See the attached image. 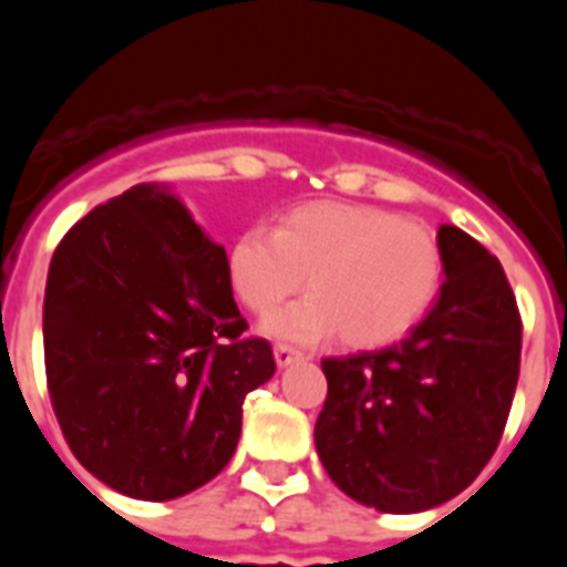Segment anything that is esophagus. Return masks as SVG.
I'll use <instances>...</instances> for the list:
<instances>
[{
    "label": "esophagus",
    "mask_w": 567,
    "mask_h": 567,
    "mask_svg": "<svg viewBox=\"0 0 567 567\" xmlns=\"http://www.w3.org/2000/svg\"><path fill=\"white\" fill-rule=\"evenodd\" d=\"M295 360H303V352H298L295 346H287V343L275 346V363H278L280 369H287V365H292Z\"/></svg>",
    "instance_id": "1"
}]
</instances>
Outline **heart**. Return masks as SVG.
<instances>
[{"mask_svg":"<svg viewBox=\"0 0 567 567\" xmlns=\"http://www.w3.org/2000/svg\"><path fill=\"white\" fill-rule=\"evenodd\" d=\"M227 275L249 312L269 315L303 287V300L267 320L272 338L385 346L417 327L437 300L445 260L432 229L365 204L289 209L275 233L249 227L229 244Z\"/></svg>","mask_w":567,"mask_h":567,"instance_id":"obj_1","label":"heart"}]
</instances>
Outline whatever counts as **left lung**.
<instances>
[{
  "label": "left lung",
  "instance_id": "obj_1",
  "mask_svg": "<svg viewBox=\"0 0 567 567\" xmlns=\"http://www.w3.org/2000/svg\"><path fill=\"white\" fill-rule=\"evenodd\" d=\"M437 240L445 284L412 334L320 363V463L343 494L385 514L434 508L477 480L519 378L523 320L499 260L452 224Z\"/></svg>",
  "mask_w": 567,
  "mask_h": 567
}]
</instances>
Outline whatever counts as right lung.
<instances>
[{
	"label": "right lung",
	"instance_id": "1",
	"mask_svg": "<svg viewBox=\"0 0 567 567\" xmlns=\"http://www.w3.org/2000/svg\"><path fill=\"white\" fill-rule=\"evenodd\" d=\"M42 329L70 452L135 499L184 497L221 474L244 398L275 374L269 340L244 334L224 247L158 184H135L68 229Z\"/></svg>",
	"mask_w": 567,
	"mask_h": 567
}]
</instances>
